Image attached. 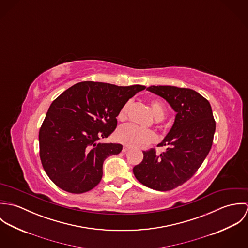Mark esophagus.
<instances>
[{
  "label": "esophagus",
  "mask_w": 248,
  "mask_h": 248,
  "mask_svg": "<svg viewBox=\"0 0 248 248\" xmlns=\"http://www.w3.org/2000/svg\"><path fill=\"white\" fill-rule=\"evenodd\" d=\"M128 150H129V147H128V146H126V145H125V146H123V148H122V152H124V153H125V152H127Z\"/></svg>",
  "instance_id": "esophagus-1"
}]
</instances>
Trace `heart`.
<instances>
[{"mask_svg":"<svg viewBox=\"0 0 248 248\" xmlns=\"http://www.w3.org/2000/svg\"><path fill=\"white\" fill-rule=\"evenodd\" d=\"M150 106L155 117L157 120H162L165 117L166 108L161 100L155 99V98L152 99L150 101ZM129 107H130V102H127L121 108L118 113L119 120H125L127 118ZM116 138L118 141L129 147H136V148L147 146L155 141L156 140V136L153 131L142 129L133 124H128L121 127L116 133Z\"/></svg>","mask_w":248,"mask_h":248,"instance_id":"heart-1","label":"heart"}]
</instances>
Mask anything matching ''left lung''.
I'll use <instances>...</instances> for the list:
<instances>
[{
	"instance_id": "obj_1",
	"label": "left lung",
	"mask_w": 248,
	"mask_h": 248,
	"mask_svg": "<svg viewBox=\"0 0 248 248\" xmlns=\"http://www.w3.org/2000/svg\"><path fill=\"white\" fill-rule=\"evenodd\" d=\"M148 91L164 98L177 112L175 123L157 147L143 151L134 174L143 185L169 191L182 185L199 170L212 147L216 121L209 101L194 90L175 86H150Z\"/></svg>"
}]
</instances>
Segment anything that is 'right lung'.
I'll return each instance as SVG.
<instances>
[{
	"label": "right lung",
	"instance_id": "add662e5",
	"mask_svg": "<svg viewBox=\"0 0 248 248\" xmlns=\"http://www.w3.org/2000/svg\"><path fill=\"white\" fill-rule=\"evenodd\" d=\"M144 89L84 81L53 100L39 131V154L55 185L82 194L100 182L104 160L118 155L122 145L98 140L115 130L121 108Z\"/></svg>",
	"mask_w": 248,
	"mask_h": 248
}]
</instances>
